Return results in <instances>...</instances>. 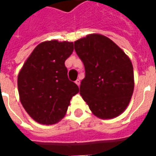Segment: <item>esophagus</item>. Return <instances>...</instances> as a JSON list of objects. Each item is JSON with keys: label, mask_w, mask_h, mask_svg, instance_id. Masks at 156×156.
<instances>
[{"label": "esophagus", "mask_w": 156, "mask_h": 156, "mask_svg": "<svg viewBox=\"0 0 156 156\" xmlns=\"http://www.w3.org/2000/svg\"><path fill=\"white\" fill-rule=\"evenodd\" d=\"M75 83L78 85V86H79V85H80V80H79V79H77V80L75 81Z\"/></svg>", "instance_id": "34e87169"}]
</instances>
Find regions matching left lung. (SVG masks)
Wrapping results in <instances>:
<instances>
[{"instance_id": "1", "label": "left lung", "mask_w": 156, "mask_h": 156, "mask_svg": "<svg viewBox=\"0 0 156 156\" xmlns=\"http://www.w3.org/2000/svg\"><path fill=\"white\" fill-rule=\"evenodd\" d=\"M74 49L85 68L80 94L92 113L103 119L121 115L134 92L129 58L112 40L100 34L78 39Z\"/></svg>"}]
</instances>
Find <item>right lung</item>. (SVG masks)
Wrapping results in <instances>:
<instances>
[{
  "label": "right lung",
  "mask_w": 156,
  "mask_h": 156,
  "mask_svg": "<svg viewBox=\"0 0 156 156\" xmlns=\"http://www.w3.org/2000/svg\"><path fill=\"white\" fill-rule=\"evenodd\" d=\"M73 51L71 41H43L32 51L20 70L17 86L27 113L41 124H54L66 115L73 96L79 92L70 81L66 59Z\"/></svg>",
  "instance_id": "add662e5"
}]
</instances>
